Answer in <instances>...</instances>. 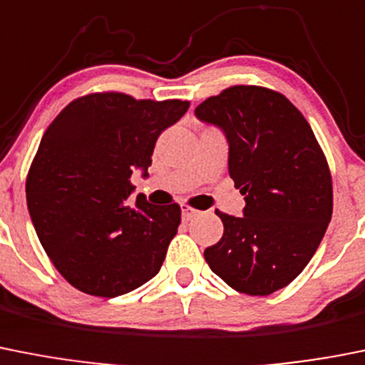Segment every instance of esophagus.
<instances>
[{
    "label": "esophagus",
    "mask_w": 365,
    "mask_h": 365,
    "mask_svg": "<svg viewBox=\"0 0 365 365\" xmlns=\"http://www.w3.org/2000/svg\"><path fill=\"white\" fill-rule=\"evenodd\" d=\"M180 213H182V220H186V222H188V220H192L193 217L199 215V212H197V210H193V208H190V206H182Z\"/></svg>",
    "instance_id": "obj_1"
}]
</instances>
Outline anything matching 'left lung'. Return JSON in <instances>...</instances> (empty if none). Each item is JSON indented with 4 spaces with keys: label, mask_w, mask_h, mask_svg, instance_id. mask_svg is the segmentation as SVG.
<instances>
[{
    "label": "left lung",
    "mask_w": 365,
    "mask_h": 365,
    "mask_svg": "<svg viewBox=\"0 0 365 365\" xmlns=\"http://www.w3.org/2000/svg\"><path fill=\"white\" fill-rule=\"evenodd\" d=\"M222 130L242 217L217 210L222 239L205 250L212 272L235 292L272 295L315 255L333 213L326 157L309 123L282 93L232 86L195 108Z\"/></svg>",
    "instance_id": "1"
}]
</instances>
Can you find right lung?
I'll use <instances>...</instances> for the list:
<instances>
[{
    "label": "right lung",
    "instance_id": "add662e5",
    "mask_svg": "<svg viewBox=\"0 0 365 365\" xmlns=\"http://www.w3.org/2000/svg\"><path fill=\"white\" fill-rule=\"evenodd\" d=\"M188 101L90 93L46 128L29 177L26 206L58 272L93 297L125 295L159 273L180 224L179 205L153 206L130 177L148 175L157 137Z\"/></svg>",
    "mask_w": 365,
    "mask_h": 365
}]
</instances>
